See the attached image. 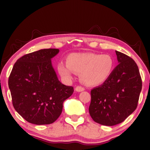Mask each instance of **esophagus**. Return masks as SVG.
<instances>
[{"instance_id":"obj_1","label":"esophagus","mask_w":150,"mask_h":150,"mask_svg":"<svg viewBox=\"0 0 150 150\" xmlns=\"http://www.w3.org/2000/svg\"><path fill=\"white\" fill-rule=\"evenodd\" d=\"M84 90H85V88L81 87V86H77V87H75V91H76V92H82V91Z\"/></svg>"}]
</instances>
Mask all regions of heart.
<instances>
[{
	"label": "heart",
	"mask_w": 150,
	"mask_h": 150,
	"mask_svg": "<svg viewBox=\"0 0 150 150\" xmlns=\"http://www.w3.org/2000/svg\"><path fill=\"white\" fill-rule=\"evenodd\" d=\"M67 65L60 63L58 70L64 78H71L72 74H80V80L87 85H98L111 75L114 62L109 55L97 53H73L68 56Z\"/></svg>",
	"instance_id": "1"
}]
</instances>
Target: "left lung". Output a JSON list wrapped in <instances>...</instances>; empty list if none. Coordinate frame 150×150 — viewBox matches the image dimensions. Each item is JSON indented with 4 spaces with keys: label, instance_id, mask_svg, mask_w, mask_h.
Instances as JSON below:
<instances>
[{
    "label": "left lung",
    "instance_id": "left-lung-1",
    "mask_svg": "<svg viewBox=\"0 0 150 150\" xmlns=\"http://www.w3.org/2000/svg\"><path fill=\"white\" fill-rule=\"evenodd\" d=\"M118 65L102 85L91 90L89 112L94 121L112 126L136 109L142 89L138 67L132 58L116 51Z\"/></svg>",
    "mask_w": 150,
    "mask_h": 150
}]
</instances>
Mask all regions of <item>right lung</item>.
<instances>
[{
    "label": "right lung",
    "mask_w": 150,
    "mask_h": 150,
    "mask_svg": "<svg viewBox=\"0 0 150 150\" xmlns=\"http://www.w3.org/2000/svg\"><path fill=\"white\" fill-rule=\"evenodd\" d=\"M56 49H41L20 58L13 66L8 86L15 111L27 122L51 124L58 119L63 103L73 94L72 86L58 80L51 64Z\"/></svg>",
    "instance_id": "right-lung-1"
}]
</instances>
